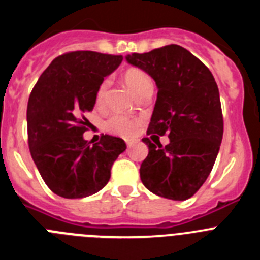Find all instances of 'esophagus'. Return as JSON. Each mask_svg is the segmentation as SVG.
Instances as JSON below:
<instances>
[{"instance_id": "obj_1", "label": "esophagus", "mask_w": 260, "mask_h": 260, "mask_svg": "<svg viewBox=\"0 0 260 260\" xmlns=\"http://www.w3.org/2000/svg\"><path fill=\"white\" fill-rule=\"evenodd\" d=\"M133 144H134V143H133V142H130V141H127V142H126V146H127V147H132Z\"/></svg>"}]
</instances>
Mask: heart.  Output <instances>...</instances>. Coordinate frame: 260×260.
Wrapping results in <instances>:
<instances>
[{
  "label": "heart",
  "instance_id": "b5f03b06",
  "mask_svg": "<svg viewBox=\"0 0 260 260\" xmlns=\"http://www.w3.org/2000/svg\"><path fill=\"white\" fill-rule=\"evenodd\" d=\"M123 80H125V83L128 86V88L132 89L137 96L141 92H143L144 89L153 88L152 79L142 69L133 68L126 70L125 74H123ZM108 86H109V80H103L102 84L99 86L95 98V103L99 107L104 104ZM141 122V118H137V117H130L126 116V114L116 113L107 119L105 128H107L108 132L113 133V134L121 135V137L125 138H132L137 133Z\"/></svg>",
  "mask_w": 260,
  "mask_h": 260
}]
</instances>
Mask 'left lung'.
Listing matches in <instances>:
<instances>
[{"instance_id": "1", "label": "left lung", "mask_w": 260, "mask_h": 260, "mask_svg": "<svg viewBox=\"0 0 260 260\" xmlns=\"http://www.w3.org/2000/svg\"><path fill=\"white\" fill-rule=\"evenodd\" d=\"M126 59L150 74L158 89L147 128L151 138H143L148 155L139 169L142 182L158 197L186 201L207 180L221 144L224 119L215 78L201 59L176 44ZM158 135L171 142L164 147Z\"/></svg>"}]
</instances>
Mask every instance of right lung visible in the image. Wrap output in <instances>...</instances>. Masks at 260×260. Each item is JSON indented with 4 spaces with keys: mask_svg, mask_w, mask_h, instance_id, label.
Segmentation results:
<instances>
[{
    "mask_svg": "<svg viewBox=\"0 0 260 260\" xmlns=\"http://www.w3.org/2000/svg\"><path fill=\"white\" fill-rule=\"evenodd\" d=\"M122 59L92 50L63 53L32 88L27 105L29 152L48 187L62 198L100 191L126 150L125 142L112 135H103L93 146L83 139L89 125L86 114L92 112L99 86Z\"/></svg>",
    "mask_w": 260,
    "mask_h": 260,
    "instance_id": "add662e5",
    "label": "right lung"
}]
</instances>
